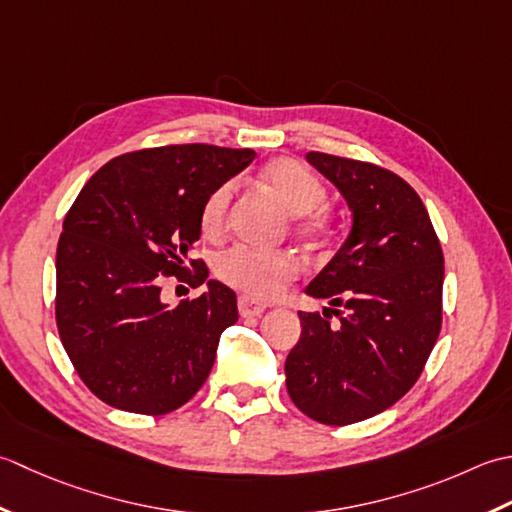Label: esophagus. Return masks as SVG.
Instances as JSON below:
<instances>
[{
    "label": "esophagus",
    "instance_id": "obj_1",
    "mask_svg": "<svg viewBox=\"0 0 512 512\" xmlns=\"http://www.w3.org/2000/svg\"><path fill=\"white\" fill-rule=\"evenodd\" d=\"M265 309H267L265 302H260V300L252 298V296H241V298H238V311H241L243 318L260 316Z\"/></svg>",
    "mask_w": 512,
    "mask_h": 512
}]
</instances>
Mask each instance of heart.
<instances>
[{"label":"heart","mask_w":512,"mask_h":512,"mask_svg":"<svg viewBox=\"0 0 512 512\" xmlns=\"http://www.w3.org/2000/svg\"><path fill=\"white\" fill-rule=\"evenodd\" d=\"M263 181L287 210L294 214V227L302 236H322L327 232V187L318 176L296 159H276L263 170ZM234 181H225L207 194L198 225L205 236H216L225 225L229 203L234 198ZM300 274V263L289 252H263L245 245L227 249L216 258V276L225 285L245 291L252 298H274Z\"/></svg>","instance_id":"1"}]
</instances>
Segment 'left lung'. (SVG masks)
<instances>
[{"label":"left lung","mask_w":512,"mask_h":512,"mask_svg":"<svg viewBox=\"0 0 512 512\" xmlns=\"http://www.w3.org/2000/svg\"><path fill=\"white\" fill-rule=\"evenodd\" d=\"M305 159L338 187L353 223L305 289L329 307L298 311L287 391L311 420L344 426L387 411L420 378L442 327L444 254L422 198L398 174L322 152Z\"/></svg>","instance_id":"left-lung-1"}]
</instances>
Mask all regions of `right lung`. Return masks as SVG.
Masks as SVG:
<instances>
[{"mask_svg":"<svg viewBox=\"0 0 512 512\" xmlns=\"http://www.w3.org/2000/svg\"><path fill=\"white\" fill-rule=\"evenodd\" d=\"M254 150L205 143L121 154L83 185L57 245V329L83 384L114 409L163 415L203 387L236 294L207 280L187 252L201 238L203 201L243 172ZM208 289L170 308L163 275Z\"/></svg>","mask_w":512,"mask_h":512,"instance_id":"right-lung-1","label":"right lung"}]
</instances>
